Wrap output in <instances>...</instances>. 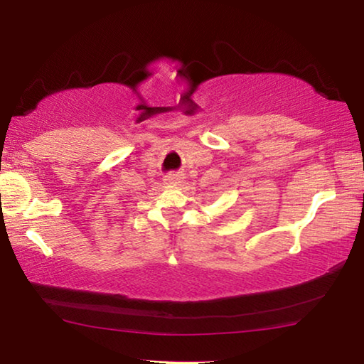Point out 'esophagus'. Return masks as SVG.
Masks as SVG:
<instances>
[{
  "label": "esophagus",
  "instance_id": "1",
  "mask_svg": "<svg viewBox=\"0 0 364 364\" xmlns=\"http://www.w3.org/2000/svg\"><path fill=\"white\" fill-rule=\"evenodd\" d=\"M184 181V175L183 173H168L165 176V183L167 184H180Z\"/></svg>",
  "mask_w": 364,
  "mask_h": 364
}]
</instances>
